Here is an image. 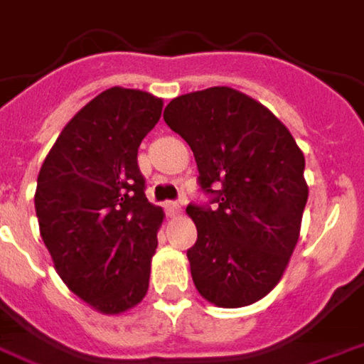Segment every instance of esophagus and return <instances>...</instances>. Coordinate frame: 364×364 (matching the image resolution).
Returning <instances> with one entry per match:
<instances>
[{
	"mask_svg": "<svg viewBox=\"0 0 364 364\" xmlns=\"http://www.w3.org/2000/svg\"><path fill=\"white\" fill-rule=\"evenodd\" d=\"M165 211H167V215H169V217H179V215H181V205H179V203H173V201L165 203Z\"/></svg>",
	"mask_w": 364,
	"mask_h": 364,
	"instance_id": "34e87169",
	"label": "esophagus"
}]
</instances>
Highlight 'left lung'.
Listing matches in <instances>:
<instances>
[{
  "label": "left lung",
  "instance_id": "left-lung-1",
  "mask_svg": "<svg viewBox=\"0 0 364 364\" xmlns=\"http://www.w3.org/2000/svg\"><path fill=\"white\" fill-rule=\"evenodd\" d=\"M163 119L189 143L199 185L217 203L187 207L197 227L187 251L193 283L217 306L253 305L281 281L299 241L305 155L265 105L237 89L179 95Z\"/></svg>",
  "mask_w": 364,
  "mask_h": 364
}]
</instances>
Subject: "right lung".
Segmentation results:
<instances>
[{
	"instance_id": "right-lung-1",
	"label": "right lung",
	"mask_w": 364,
	"mask_h": 364,
	"mask_svg": "<svg viewBox=\"0 0 364 364\" xmlns=\"http://www.w3.org/2000/svg\"><path fill=\"white\" fill-rule=\"evenodd\" d=\"M163 99L111 87L91 99L59 133L39 169V233L63 283L103 315L143 301L163 209L145 197L137 165L143 137Z\"/></svg>"
}]
</instances>
